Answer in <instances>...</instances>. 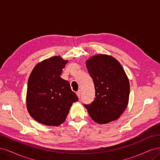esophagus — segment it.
<instances>
[{"mask_svg": "<svg viewBox=\"0 0 160 160\" xmlns=\"http://www.w3.org/2000/svg\"><path fill=\"white\" fill-rule=\"evenodd\" d=\"M76 94H77V97H78V98H80V96H81V91H77V93H76Z\"/></svg>", "mask_w": 160, "mask_h": 160, "instance_id": "34e87169", "label": "esophagus"}]
</instances>
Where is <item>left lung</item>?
<instances>
[{
    "label": "left lung",
    "instance_id": "8db88e82",
    "mask_svg": "<svg viewBox=\"0 0 160 160\" xmlns=\"http://www.w3.org/2000/svg\"><path fill=\"white\" fill-rule=\"evenodd\" d=\"M93 81L94 101L84 105L90 117L99 124L118 119L126 109L129 97V82L119 62L108 55H97L86 62Z\"/></svg>",
    "mask_w": 160,
    "mask_h": 160
}]
</instances>
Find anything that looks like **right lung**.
<instances>
[{
    "label": "right lung",
    "instance_id": "obj_1",
    "mask_svg": "<svg viewBox=\"0 0 160 160\" xmlns=\"http://www.w3.org/2000/svg\"><path fill=\"white\" fill-rule=\"evenodd\" d=\"M67 60L55 56L38 63L27 85V108L38 123L59 126L63 123L73 102L78 101L69 83L61 77Z\"/></svg>",
    "mask_w": 160,
    "mask_h": 160
}]
</instances>
